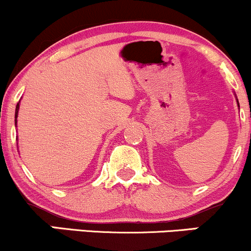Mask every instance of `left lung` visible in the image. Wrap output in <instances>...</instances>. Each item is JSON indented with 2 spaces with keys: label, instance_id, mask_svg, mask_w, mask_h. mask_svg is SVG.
<instances>
[{
  "label": "left lung",
  "instance_id": "8db88e82",
  "mask_svg": "<svg viewBox=\"0 0 251 251\" xmlns=\"http://www.w3.org/2000/svg\"><path fill=\"white\" fill-rule=\"evenodd\" d=\"M237 102H238V101H237Z\"/></svg>",
  "mask_w": 251,
  "mask_h": 251
}]
</instances>
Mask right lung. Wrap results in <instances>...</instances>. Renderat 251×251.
I'll list each match as a JSON object with an SVG mask.
<instances>
[{
  "label": "right lung",
  "instance_id": "obj_1",
  "mask_svg": "<svg viewBox=\"0 0 251 251\" xmlns=\"http://www.w3.org/2000/svg\"><path fill=\"white\" fill-rule=\"evenodd\" d=\"M19 107H20V103L17 102V105H16V111H15V118H17V113H19ZM16 122V120H15Z\"/></svg>",
  "mask_w": 251,
  "mask_h": 251
}]
</instances>
